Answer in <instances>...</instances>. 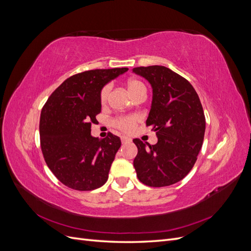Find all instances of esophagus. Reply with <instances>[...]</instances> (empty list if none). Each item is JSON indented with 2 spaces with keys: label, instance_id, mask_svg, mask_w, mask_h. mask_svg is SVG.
Returning a JSON list of instances; mask_svg holds the SVG:
<instances>
[{
  "label": "esophagus",
  "instance_id": "34e87169",
  "mask_svg": "<svg viewBox=\"0 0 251 251\" xmlns=\"http://www.w3.org/2000/svg\"><path fill=\"white\" fill-rule=\"evenodd\" d=\"M121 142H123L124 144L125 143H130V142H132V139L126 137V136H121Z\"/></svg>",
  "mask_w": 251,
  "mask_h": 251
}]
</instances>
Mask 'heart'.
<instances>
[{"label": "heart", "mask_w": 251, "mask_h": 251, "mask_svg": "<svg viewBox=\"0 0 251 251\" xmlns=\"http://www.w3.org/2000/svg\"><path fill=\"white\" fill-rule=\"evenodd\" d=\"M126 88H127V91L130 92V94L133 96L136 92H138V91L142 88H146L143 85V82H141L140 80L138 79H135V78H131L128 79L126 81ZM109 92H110V86L107 85L104 86L100 93V103L104 104L105 102H107V100H108V95H109ZM138 120V117L136 115H126V116H119L117 118H115L113 120V126L119 128V130L121 131H125V132H130L134 125L137 123Z\"/></svg>", "instance_id": "1"}]
</instances>
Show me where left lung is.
<instances>
[{
  "mask_svg": "<svg viewBox=\"0 0 251 251\" xmlns=\"http://www.w3.org/2000/svg\"><path fill=\"white\" fill-rule=\"evenodd\" d=\"M153 89L147 126L156 132L154 146L133 139L138 149L134 168L143 184L161 187L177 183L191 172L202 148L205 116L194 87L164 66L134 68Z\"/></svg>",
  "mask_w": 251,
  "mask_h": 251,
  "instance_id": "left-lung-1",
  "label": "left lung"
}]
</instances>
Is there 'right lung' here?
I'll return each mask as SVG.
<instances>
[{"label":"right lung","instance_id":"obj_1","mask_svg":"<svg viewBox=\"0 0 251 251\" xmlns=\"http://www.w3.org/2000/svg\"><path fill=\"white\" fill-rule=\"evenodd\" d=\"M127 68L85 71L67 78L42 109L40 138L50 171L66 186L92 191L102 186L121 146L118 136L91 135V124L101 111L100 93Z\"/></svg>","mask_w":251,"mask_h":251}]
</instances>
